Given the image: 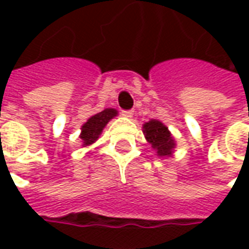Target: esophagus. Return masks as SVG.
<instances>
[{
  "mask_svg": "<svg viewBox=\"0 0 249 249\" xmlns=\"http://www.w3.org/2000/svg\"><path fill=\"white\" fill-rule=\"evenodd\" d=\"M121 114L125 116V117H132V116H133V110H123Z\"/></svg>",
  "mask_w": 249,
  "mask_h": 249,
  "instance_id": "34e87169",
  "label": "esophagus"
}]
</instances>
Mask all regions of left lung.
<instances>
[{"instance_id": "8db88e82", "label": "left lung", "mask_w": 249, "mask_h": 249, "mask_svg": "<svg viewBox=\"0 0 249 249\" xmlns=\"http://www.w3.org/2000/svg\"><path fill=\"white\" fill-rule=\"evenodd\" d=\"M144 133L146 140L152 144V148L157 151L159 156H171L175 148V141L165 125L157 120H151L149 123L144 124Z\"/></svg>"}]
</instances>
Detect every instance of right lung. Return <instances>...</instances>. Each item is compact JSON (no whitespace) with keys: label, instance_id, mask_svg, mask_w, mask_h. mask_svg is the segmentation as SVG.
Wrapping results in <instances>:
<instances>
[{"label":"right lung","instance_id":"obj_1","mask_svg":"<svg viewBox=\"0 0 249 249\" xmlns=\"http://www.w3.org/2000/svg\"><path fill=\"white\" fill-rule=\"evenodd\" d=\"M116 114H117V110L108 108L103 112H100V113L94 114L88 120L87 123L82 125V132L81 136H80L84 145H89V144H92L97 140L100 133L103 132L104 126L108 124L109 120L113 119Z\"/></svg>","mask_w":249,"mask_h":249}]
</instances>
